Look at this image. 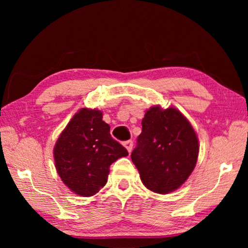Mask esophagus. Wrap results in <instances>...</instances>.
<instances>
[{
	"label": "esophagus",
	"instance_id": "obj_1",
	"mask_svg": "<svg viewBox=\"0 0 248 248\" xmlns=\"http://www.w3.org/2000/svg\"><path fill=\"white\" fill-rule=\"evenodd\" d=\"M124 145L125 146V149L128 150V152L130 153L132 151L133 148V141L132 140H128V141H124Z\"/></svg>",
	"mask_w": 248,
	"mask_h": 248
}]
</instances>
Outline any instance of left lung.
Segmentation results:
<instances>
[{
    "label": "left lung",
    "mask_w": 248,
    "mask_h": 248,
    "mask_svg": "<svg viewBox=\"0 0 248 248\" xmlns=\"http://www.w3.org/2000/svg\"><path fill=\"white\" fill-rule=\"evenodd\" d=\"M196 132L182 112L154 106L142 119V132L131 153L146 188L169 194L186 182L198 158Z\"/></svg>",
    "instance_id": "8db88e82"
}]
</instances>
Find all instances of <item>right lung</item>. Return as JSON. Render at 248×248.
I'll return each mask as SVG.
<instances>
[{
  "instance_id": "right-lung-1",
  "label": "right lung",
  "mask_w": 248,
  "mask_h": 248,
  "mask_svg": "<svg viewBox=\"0 0 248 248\" xmlns=\"http://www.w3.org/2000/svg\"><path fill=\"white\" fill-rule=\"evenodd\" d=\"M53 154L62 182L75 194L90 197L105 186L109 166L128 151L112 139L102 111L83 108L60 134Z\"/></svg>"
}]
</instances>
